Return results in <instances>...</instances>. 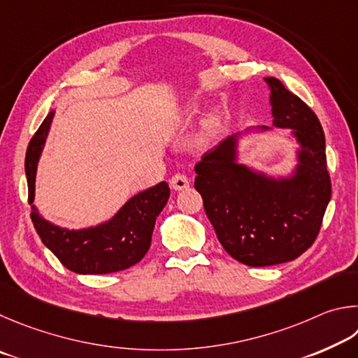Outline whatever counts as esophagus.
Returning <instances> with one entry per match:
<instances>
[{"label":"esophagus","mask_w":358,"mask_h":358,"mask_svg":"<svg viewBox=\"0 0 358 358\" xmlns=\"http://www.w3.org/2000/svg\"><path fill=\"white\" fill-rule=\"evenodd\" d=\"M169 185H171V189L174 190H185L189 189L190 185V180L187 179V176L184 174H174L171 179H169Z\"/></svg>","instance_id":"obj_1"}]
</instances>
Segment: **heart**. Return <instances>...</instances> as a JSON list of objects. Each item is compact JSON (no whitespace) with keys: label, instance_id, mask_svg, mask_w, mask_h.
<instances>
[{"label":"heart","instance_id":"1","mask_svg":"<svg viewBox=\"0 0 358 358\" xmlns=\"http://www.w3.org/2000/svg\"><path fill=\"white\" fill-rule=\"evenodd\" d=\"M215 124H217V122H215V117L210 116V117L208 119V122H206V134H210V131L215 129Z\"/></svg>","mask_w":358,"mask_h":358}]
</instances>
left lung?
Segmentation results:
<instances>
[{"mask_svg": "<svg viewBox=\"0 0 358 358\" xmlns=\"http://www.w3.org/2000/svg\"><path fill=\"white\" fill-rule=\"evenodd\" d=\"M273 127L289 128L296 140V165L287 175H266L238 163V144L258 125L237 131L203 155L195 189L218 241L242 264L266 267L299 258L315 242L327 209L331 184L325 136L317 116L280 80L266 77Z\"/></svg>", "mask_w": 358, "mask_h": 358, "instance_id": "8db88e82", "label": "left lung"}]
</instances>
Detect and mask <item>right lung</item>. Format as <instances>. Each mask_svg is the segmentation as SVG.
Segmentation results:
<instances>
[{
    "instance_id": "1",
    "label": "right lung",
    "mask_w": 358,
    "mask_h": 358,
    "mask_svg": "<svg viewBox=\"0 0 358 358\" xmlns=\"http://www.w3.org/2000/svg\"><path fill=\"white\" fill-rule=\"evenodd\" d=\"M53 116L55 110L48 113L45 121L29 141L24 159L31 220L37 234L62 266L75 273H111L135 266L150 247L155 218L169 198L168 184L163 180L136 193L111 218L94 227L69 229L45 220L34 204L36 173Z\"/></svg>"
}]
</instances>
